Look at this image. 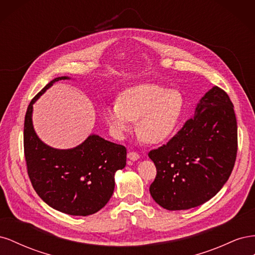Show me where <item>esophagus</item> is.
Wrapping results in <instances>:
<instances>
[{
    "instance_id": "34e87169",
    "label": "esophagus",
    "mask_w": 255,
    "mask_h": 255,
    "mask_svg": "<svg viewBox=\"0 0 255 255\" xmlns=\"http://www.w3.org/2000/svg\"><path fill=\"white\" fill-rule=\"evenodd\" d=\"M128 158L135 161V160H137L138 158H139V154H138L137 152H134V151H129L128 153Z\"/></svg>"
}]
</instances>
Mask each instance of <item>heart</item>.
<instances>
[{"label":"heart","mask_w":255,"mask_h":255,"mask_svg":"<svg viewBox=\"0 0 255 255\" xmlns=\"http://www.w3.org/2000/svg\"><path fill=\"white\" fill-rule=\"evenodd\" d=\"M185 101L182 92L157 84H140L121 92L107 106L104 118L112 132L122 137L137 121V134L146 143H159L179 125Z\"/></svg>","instance_id":"heart-1"}]
</instances>
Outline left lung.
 Returning a JSON list of instances; mask_svg holds the SVG:
<instances>
[{"mask_svg":"<svg viewBox=\"0 0 255 255\" xmlns=\"http://www.w3.org/2000/svg\"><path fill=\"white\" fill-rule=\"evenodd\" d=\"M225 90L214 86L198 103L194 117L166 144L149 152L156 167L150 194L168 211L205 203L222 188L237 153V122Z\"/></svg>","mask_w":255,"mask_h":255,"instance_id":"1","label":"left lung"}]
</instances>
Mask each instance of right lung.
Instances as JSON below:
<instances>
[{"instance_id": "1", "label": "right lung", "mask_w": 255, "mask_h": 255, "mask_svg": "<svg viewBox=\"0 0 255 255\" xmlns=\"http://www.w3.org/2000/svg\"><path fill=\"white\" fill-rule=\"evenodd\" d=\"M69 79H54L30 101L24 120V155L29 180L45 203L68 215L88 216L110 201L115 173L127 165V149L96 134L66 150L40 140L33 126V105L54 83Z\"/></svg>"}]
</instances>
